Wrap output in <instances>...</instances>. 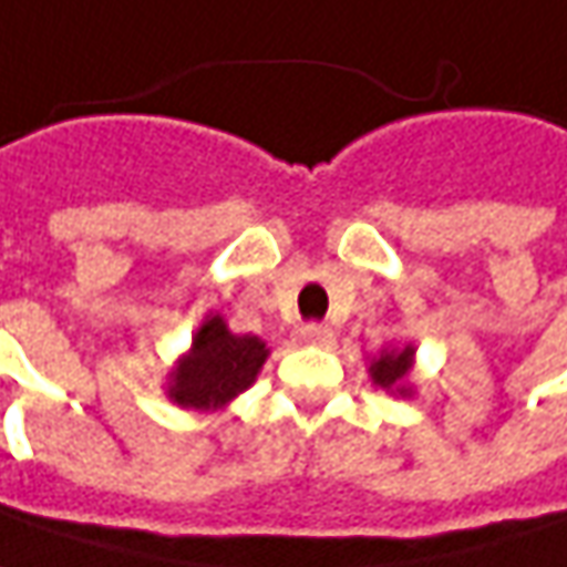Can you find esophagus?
<instances>
[{
  "instance_id": "esophagus-1",
  "label": "esophagus",
  "mask_w": 567,
  "mask_h": 567,
  "mask_svg": "<svg viewBox=\"0 0 567 567\" xmlns=\"http://www.w3.org/2000/svg\"><path fill=\"white\" fill-rule=\"evenodd\" d=\"M301 336L307 344H320V348L332 342V329L326 322H307V326H301Z\"/></svg>"
}]
</instances>
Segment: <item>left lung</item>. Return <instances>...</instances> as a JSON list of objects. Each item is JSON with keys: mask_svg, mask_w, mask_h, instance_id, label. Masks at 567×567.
<instances>
[{"mask_svg": "<svg viewBox=\"0 0 567 567\" xmlns=\"http://www.w3.org/2000/svg\"><path fill=\"white\" fill-rule=\"evenodd\" d=\"M411 354H414V348H401V351H385L380 354L377 361L370 363V377L377 385L382 389H392V385H399L404 380V373L411 370ZM401 395H404V389H399Z\"/></svg>", "mask_w": 567, "mask_h": 567, "instance_id": "8db88e82", "label": "left lung"}]
</instances>
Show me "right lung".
I'll use <instances>...</instances> for the list:
<instances>
[{
    "mask_svg": "<svg viewBox=\"0 0 567 567\" xmlns=\"http://www.w3.org/2000/svg\"><path fill=\"white\" fill-rule=\"evenodd\" d=\"M266 354L257 336H231L223 317H209L190 344V354L178 363L168 395L182 408H223L257 380Z\"/></svg>",
    "mask_w": 567,
    "mask_h": 567,
    "instance_id": "1",
    "label": "right lung"
}]
</instances>
